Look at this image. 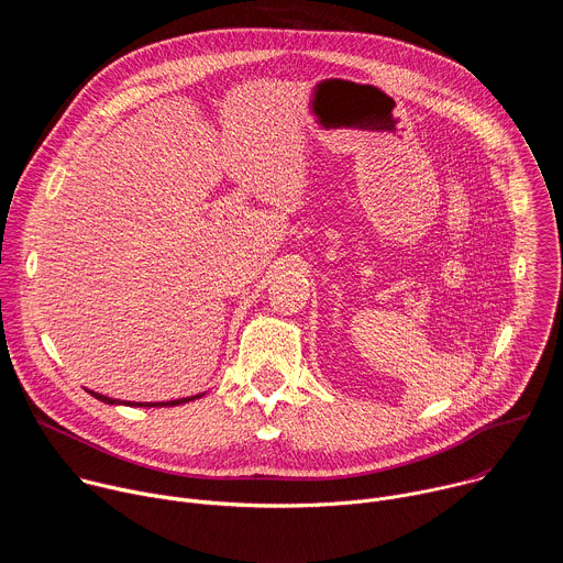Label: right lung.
<instances>
[{"label":"right lung","instance_id":"1","mask_svg":"<svg viewBox=\"0 0 563 563\" xmlns=\"http://www.w3.org/2000/svg\"><path fill=\"white\" fill-rule=\"evenodd\" d=\"M91 396H96L98 400H102V404H107V406H131V408H174V406H183V404H189V400H196V398H200V396H205V391L202 394H196V396H185V398H176V400H163V404H135V400H118V398H111V396H104V394H98V391H91V389H87Z\"/></svg>","mask_w":563,"mask_h":563}]
</instances>
